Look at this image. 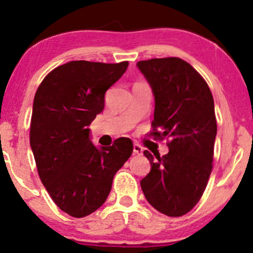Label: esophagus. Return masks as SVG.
I'll return each mask as SVG.
<instances>
[{"label":"esophagus","instance_id":"34e87169","mask_svg":"<svg viewBox=\"0 0 253 253\" xmlns=\"http://www.w3.org/2000/svg\"><path fill=\"white\" fill-rule=\"evenodd\" d=\"M143 151H144V149L141 145H139L136 143L133 145V153H134V155H141V153H143Z\"/></svg>","mask_w":253,"mask_h":253}]
</instances>
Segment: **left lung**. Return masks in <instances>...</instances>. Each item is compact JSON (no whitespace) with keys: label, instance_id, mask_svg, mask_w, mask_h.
Segmentation results:
<instances>
[{"label":"left lung","instance_id":"8db88e82","mask_svg":"<svg viewBox=\"0 0 253 253\" xmlns=\"http://www.w3.org/2000/svg\"><path fill=\"white\" fill-rule=\"evenodd\" d=\"M155 96L151 135L170 139L169 152L144 155L151 171L140 181L146 200L168 216H182L201 199L213 168L216 119L210 86L176 57L136 63Z\"/></svg>","mask_w":253,"mask_h":253}]
</instances>
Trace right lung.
Instances as JSON below:
<instances>
[{"instance_id":"obj_1","label":"right lung","mask_w":253,"mask_h":253,"mask_svg":"<svg viewBox=\"0 0 253 253\" xmlns=\"http://www.w3.org/2000/svg\"><path fill=\"white\" fill-rule=\"evenodd\" d=\"M127 68L128 62L72 60L43 78L34 96L30 143L38 172L53 202L74 217L103 205L114 175L132 155L130 139L97 147L88 128Z\"/></svg>"}]
</instances>
